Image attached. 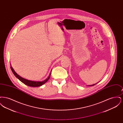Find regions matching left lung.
Masks as SVG:
<instances>
[{
	"label": "left lung",
	"instance_id": "left-lung-1",
	"mask_svg": "<svg viewBox=\"0 0 123 123\" xmlns=\"http://www.w3.org/2000/svg\"><path fill=\"white\" fill-rule=\"evenodd\" d=\"M94 85H95V84H94L93 85H88V86H94Z\"/></svg>",
	"mask_w": 123,
	"mask_h": 123
}]
</instances>
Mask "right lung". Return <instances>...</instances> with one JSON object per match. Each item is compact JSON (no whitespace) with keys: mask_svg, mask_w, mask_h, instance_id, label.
<instances>
[{"mask_svg":"<svg viewBox=\"0 0 123 123\" xmlns=\"http://www.w3.org/2000/svg\"><path fill=\"white\" fill-rule=\"evenodd\" d=\"M11 69L12 70L13 73L14 74V75L20 81H21L23 83H24V84H25V85H27V86H29L30 87H39V86H41V85H42L43 84H45L49 79V78L50 77V75H51V73H50L49 76L47 77V78L46 80L43 81H41V82L33 81H30V80H28L27 79H26L25 78L22 77L21 76H20L19 75H18V74L15 71V70H13V69L12 68V66H11Z\"/></svg>","mask_w":123,"mask_h":123,"instance_id":"obj_1","label":"right lung"}]
</instances>
